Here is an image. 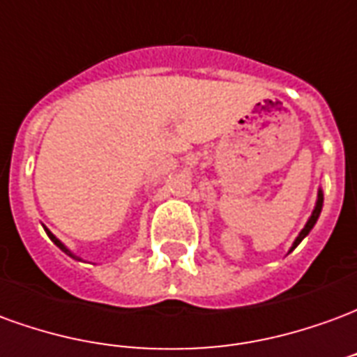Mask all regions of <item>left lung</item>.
I'll return each instance as SVG.
<instances>
[{
	"label": "left lung",
	"mask_w": 357,
	"mask_h": 357,
	"mask_svg": "<svg viewBox=\"0 0 357 357\" xmlns=\"http://www.w3.org/2000/svg\"><path fill=\"white\" fill-rule=\"evenodd\" d=\"M321 206H323V193H321V191H319V195H317V204H315L314 212H312V216H310V220H307L306 227H304V229L300 231V235H298V237H296V241H294V245H292V248L298 247L300 241L304 239L307 233L312 231V227H314L315 222H317V218H319V214H321Z\"/></svg>",
	"instance_id": "left-lung-1"
}]
</instances>
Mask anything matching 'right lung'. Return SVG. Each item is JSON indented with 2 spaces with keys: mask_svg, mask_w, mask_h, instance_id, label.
<instances>
[{
  "mask_svg": "<svg viewBox=\"0 0 357 357\" xmlns=\"http://www.w3.org/2000/svg\"><path fill=\"white\" fill-rule=\"evenodd\" d=\"M45 231H47V229H45ZM47 235H50V239H51V241H53V243H55V245H57V247H59V248H61V250H63V252H66V255H68V256H73V258H76V256H74V255H73V252H70V250H66V248H65V247H63V245H61V241H59V239H57V237H53V235H51V233H50V231H47Z\"/></svg>",
  "mask_w": 357,
  "mask_h": 357,
  "instance_id": "right-lung-1",
  "label": "right lung"
}]
</instances>
